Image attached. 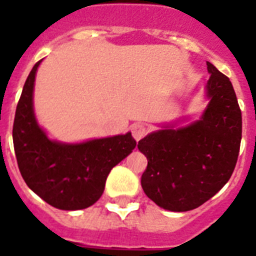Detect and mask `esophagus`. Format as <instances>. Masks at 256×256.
Returning <instances> with one entry per match:
<instances>
[{
  "label": "esophagus",
  "instance_id": "esophagus-1",
  "mask_svg": "<svg viewBox=\"0 0 256 256\" xmlns=\"http://www.w3.org/2000/svg\"><path fill=\"white\" fill-rule=\"evenodd\" d=\"M130 130H132V136L136 141H140V140L148 133V128H146L144 124H134Z\"/></svg>",
  "mask_w": 256,
  "mask_h": 256
}]
</instances>
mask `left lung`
<instances>
[{
    "instance_id": "8db88e82",
    "label": "left lung",
    "mask_w": 256,
    "mask_h": 256,
    "mask_svg": "<svg viewBox=\"0 0 256 256\" xmlns=\"http://www.w3.org/2000/svg\"><path fill=\"white\" fill-rule=\"evenodd\" d=\"M206 108L198 120L162 124L138 142L148 158L141 186L148 198L169 212L196 209L224 186L236 166L242 116L234 86L209 61Z\"/></svg>"
}]
</instances>
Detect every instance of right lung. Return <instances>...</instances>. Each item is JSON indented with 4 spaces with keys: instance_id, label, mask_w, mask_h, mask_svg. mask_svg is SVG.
<instances>
[{
    "instance_id": "obj_1",
    "label": "right lung",
    "mask_w": 256,
    "mask_h": 256,
    "mask_svg": "<svg viewBox=\"0 0 256 256\" xmlns=\"http://www.w3.org/2000/svg\"><path fill=\"white\" fill-rule=\"evenodd\" d=\"M33 66L16 106L12 140L19 170L29 188L60 210H80L96 202L108 173L136 148L130 132L83 142L50 138L34 112Z\"/></svg>"
}]
</instances>
